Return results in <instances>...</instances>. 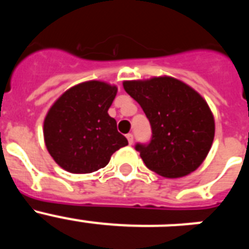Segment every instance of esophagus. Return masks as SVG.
<instances>
[{"label":"esophagus","instance_id":"1","mask_svg":"<svg viewBox=\"0 0 249 249\" xmlns=\"http://www.w3.org/2000/svg\"><path fill=\"white\" fill-rule=\"evenodd\" d=\"M126 137H127V140H128L129 144L133 143V135H132V133H128V135H126Z\"/></svg>","mask_w":249,"mask_h":249}]
</instances>
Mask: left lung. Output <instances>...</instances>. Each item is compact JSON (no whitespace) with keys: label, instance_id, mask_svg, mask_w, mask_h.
I'll list each match as a JSON object with an SVG mask.
<instances>
[{"label":"left lung","instance_id":"1","mask_svg":"<svg viewBox=\"0 0 249 249\" xmlns=\"http://www.w3.org/2000/svg\"><path fill=\"white\" fill-rule=\"evenodd\" d=\"M152 128L149 143L136 144L147 168L167 178L190 175L202 164L214 138V118L201 94L173 77L124 81Z\"/></svg>","mask_w":249,"mask_h":249}]
</instances>
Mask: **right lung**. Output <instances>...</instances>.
I'll return each mask as SVG.
<instances>
[{
    "label": "right lung",
    "instance_id": "1",
    "mask_svg": "<svg viewBox=\"0 0 249 249\" xmlns=\"http://www.w3.org/2000/svg\"><path fill=\"white\" fill-rule=\"evenodd\" d=\"M116 94V86L87 81L67 89L52 105L43 122V137L48 153L65 171H98L128 144L108 114Z\"/></svg>",
    "mask_w": 249,
    "mask_h": 249
}]
</instances>
